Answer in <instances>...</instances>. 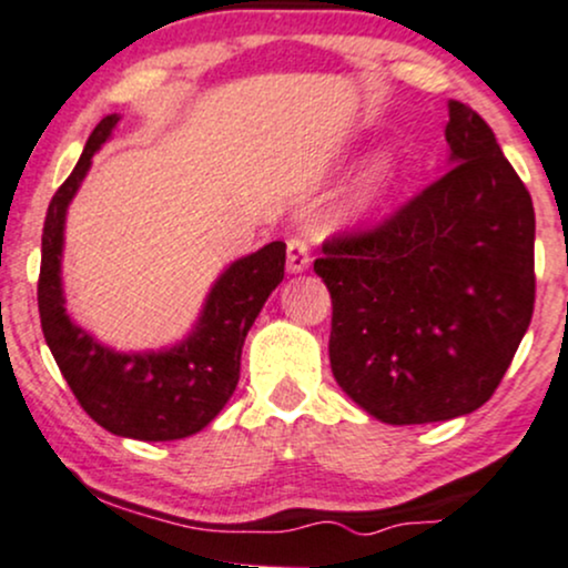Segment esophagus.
<instances>
[{
    "label": "esophagus",
    "mask_w": 568,
    "mask_h": 568,
    "mask_svg": "<svg viewBox=\"0 0 568 568\" xmlns=\"http://www.w3.org/2000/svg\"><path fill=\"white\" fill-rule=\"evenodd\" d=\"M308 265H311L308 239H305L303 233H297V236H292L290 242H286V268L292 273H303Z\"/></svg>",
    "instance_id": "esophagus-1"
}]
</instances>
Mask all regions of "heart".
Listing matches in <instances>:
<instances>
[{"label":"heart","instance_id":"b5f03b06","mask_svg":"<svg viewBox=\"0 0 568 568\" xmlns=\"http://www.w3.org/2000/svg\"><path fill=\"white\" fill-rule=\"evenodd\" d=\"M396 178H398L396 156H393L390 151L377 153L375 162L366 166L362 180H358L356 191H353L351 204H348L351 215H366L369 210H375V206L385 199V193L390 191V185L396 183Z\"/></svg>","mask_w":568,"mask_h":568}]
</instances>
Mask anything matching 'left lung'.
Instances as JSON below:
<instances>
[{
    "label": "left lung",
    "instance_id": "8db88e82",
    "mask_svg": "<svg viewBox=\"0 0 568 568\" xmlns=\"http://www.w3.org/2000/svg\"><path fill=\"white\" fill-rule=\"evenodd\" d=\"M449 170L383 223L326 239L337 385L390 425L470 415L535 313V206L491 126L449 100Z\"/></svg>",
    "mask_w": 568,
    "mask_h": 568
}]
</instances>
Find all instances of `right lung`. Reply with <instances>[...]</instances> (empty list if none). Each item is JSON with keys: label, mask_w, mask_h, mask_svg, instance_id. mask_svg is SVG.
<instances>
[{"label": "right lung", "mask_w": 568, "mask_h": 568, "mask_svg": "<svg viewBox=\"0 0 568 568\" xmlns=\"http://www.w3.org/2000/svg\"><path fill=\"white\" fill-rule=\"evenodd\" d=\"M116 122V113L100 119L73 172L47 206L39 318L60 375L100 428L138 442H175L206 428L236 390L244 337L265 300L282 284L286 244L271 242L231 263L212 286L196 329L175 348L116 353L92 339L65 313L60 255L65 210Z\"/></svg>", "instance_id": "right-lung-1"}]
</instances>
